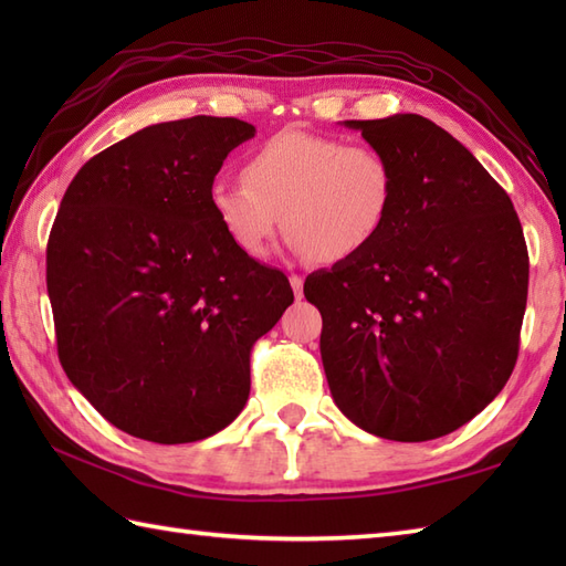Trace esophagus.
<instances>
[{"mask_svg": "<svg viewBox=\"0 0 566 566\" xmlns=\"http://www.w3.org/2000/svg\"><path fill=\"white\" fill-rule=\"evenodd\" d=\"M290 284H292V290H294V296L302 298V296H304V276L292 274V276H290Z\"/></svg>", "mask_w": 566, "mask_h": 566, "instance_id": "obj_1", "label": "esophagus"}]
</instances>
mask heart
<instances>
[{"label":"heart","instance_id":"obj_1","mask_svg":"<svg viewBox=\"0 0 566 566\" xmlns=\"http://www.w3.org/2000/svg\"><path fill=\"white\" fill-rule=\"evenodd\" d=\"M209 201L243 255L264 258L282 213L286 245L296 255L345 262L387 228L396 175L377 148L290 128L245 155L243 179H213Z\"/></svg>","mask_w":566,"mask_h":566}]
</instances>
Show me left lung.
<instances>
[{
    "instance_id": "1",
    "label": "left lung",
    "mask_w": 566,
    "mask_h": 566,
    "mask_svg": "<svg viewBox=\"0 0 566 566\" xmlns=\"http://www.w3.org/2000/svg\"><path fill=\"white\" fill-rule=\"evenodd\" d=\"M387 155L396 203L363 255L306 276L333 401L377 438L448 436L496 399L518 359L527 248L482 163L418 114L345 122Z\"/></svg>"
}]
</instances>
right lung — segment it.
Listing matches in <instances>:
<instances>
[{
    "mask_svg": "<svg viewBox=\"0 0 566 566\" xmlns=\"http://www.w3.org/2000/svg\"><path fill=\"white\" fill-rule=\"evenodd\" d=\"M252 136L219 116L148 126L84 163L60 201L45 250L60 365L128 436L179 444L233 423L252 345L294 302L209 201L226 155Z\"/></svg>",
    "mask_w": 566,
    "mask_h": 566,
    "instance_id": "obj_1",
    "label": "right lung"
}]
</instances>
